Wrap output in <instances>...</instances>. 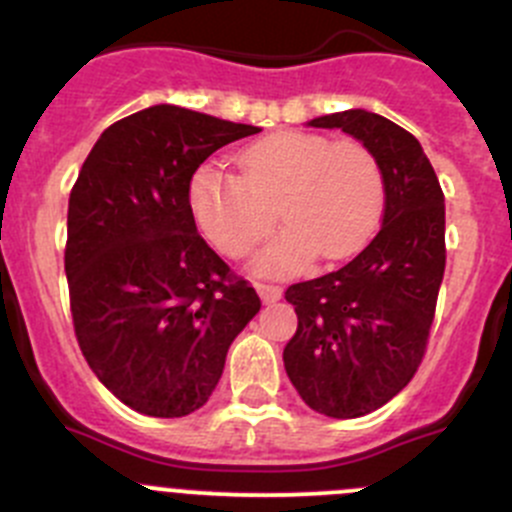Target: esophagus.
Returning a JSON list of instances; mask_svg holds the SVG:
<instances>
[{
	"label": "esophagus",
	"mask_w": 512,
	"mask_h": 512,
	"mask_svg": "<svg viewBox=\"0 0 512 512\" xmlns=\"http://www.w3.org/2000/svg\"><path fill=\"white\" fill-rule=\"evenodd\" d=\"M255 290L257 295L262 297V302H267V305H270V302H277L282 297V287L272 285V282H257Z\"/></svg>",
	"instance_id": "34e87169"
}]
</instances>
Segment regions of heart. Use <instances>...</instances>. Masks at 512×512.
Instances as JSON below:
<instances>
[{"label":"heart","instance_id":"b5f03b06","mask_svg":"<svg viewBox=\"0 0 512 512\" xmlns=\"http://www.w3.org/2000/svg\"><path fill=\"white\" fill-rule=\"evenodd\" d=\"M240 177L202 165L190 182V210L207 240L227 257H245L275 225L255 270L282 275L320 252L340 260L360 250L385 207V175L367 145L310 132H275L237 155Z\"/></svg>","mask_w":512,"mask_h":512}]
</instances>
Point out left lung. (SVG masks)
I'll use <instances>...</instances> for the list:
<instances>
[{"instance_id":"obj_1","label":"left lung","mask_w":512,"mask_h":512,"mask_svg":"<svg viewBox=\"0 0 512 512\" xmlns=\"http://www.w3.org/2000/svg\"><path fill=\"white\" fill-rule=\"evenodd\" d=\"M307 124L360 140L385 175V215L370 245L285 292L297 312L282 352L287 377L317 413L360 418L393 400L423 362L445 272V197L420 142L390 119L347 109Z\"/></svg>"}]
</instances>
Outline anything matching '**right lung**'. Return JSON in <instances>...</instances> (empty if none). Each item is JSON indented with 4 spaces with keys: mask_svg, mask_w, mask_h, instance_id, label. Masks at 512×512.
<instances>
[{
    "mask_svg": "<svg viewBox=\"0 0 512 512\" xmlns=\"http://www.w3.org/2000/svg\"><path fill=\"white\" fill-rule=\"evenodd\" d=\"M260 127L155 104L102 132L69 195L74 335L104 388L152 418L210 400L260 297L197 235V167Z\"/></svg>",
    "mask_w": 512,
    "mask_h": 512,
    "instance_id": "1",
    "label": "right lung"
}]
</instances>
